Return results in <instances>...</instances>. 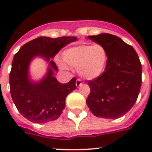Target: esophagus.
Masks as SVG:
<instances>
[{
	"instance_id": "obj_1",
	"label": "esophagus",
	"mask_w": 152,
	"mask_h": 152,
	"mask_svg": "<svg viewBox=\"0 0 152 152\" xmlns=\"http://www.w3.org/2000/svg\"><path fill=\"white\" fill-rule=\"evenodd\" d=\"M82 84H83V83L81 82L80 80H79V79H77V80H76V87H77V88H79V87H80V86L82 85Z\"/></svg>"
}]
</instances>
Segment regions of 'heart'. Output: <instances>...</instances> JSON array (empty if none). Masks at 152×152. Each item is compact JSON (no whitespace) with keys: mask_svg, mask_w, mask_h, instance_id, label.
<instances>
[{"mask_svg":"<svg viewBox=\"0 0 152 152\" xmlns=\"http://www.w3.org/2000/svg\"><path fill=\"white\" fill-rule=\"evenodd\" d=\"M62 57L67 64L78 69L80 76L86 80H93L101 76L108 61L106 50L99 44L72 46L63 52Z\"/></svg>","mask_w":152,"mask_h":152,"instance_id":"obj_1","label":"heart"}]
</instances>
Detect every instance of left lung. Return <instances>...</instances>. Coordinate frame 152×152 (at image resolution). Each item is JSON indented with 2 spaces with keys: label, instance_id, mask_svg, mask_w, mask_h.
Here are the masks:
<instances>
[{
  "label": "left lung",
  "instance_id": "left-lung-1",
  "mask_svg": "<svg viewBox=\"0 0 152 152\" xmlns=\"http://www.w3.org/2000/svg\"><path fill=\"white\" fill-rule=\"evenodd\" d=\"M108 53L105 72L88 82L91 88L87 105L99 118L116 119L131 110L139 95L142 66L133 47L118 36L106 33L88 36Z\"/></svg>",
  "mask_w": 152,
  "mask_h": 152
}]
</instances>
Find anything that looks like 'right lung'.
Here are the masks:
<instances>
[{
	"label": "right lung",
	"instance_id": "obj_1",
	"mask_svg": "<svg viewBox=\"0 0 152 152\" xmlns=\"http://www.w3.org/2000/svg\"><path fill=\"white\" fill-rule=\"evenodd\" d=\"M76 37L52 39L39 37L28 42L14 56L9 75L10 93L16 108L25 118L34 123H46L59 118L65 106V99L76 88V78L61 83L54 75L58 71L53 61L55 55ZM35 57L48 64L45 76L38 81L29 75V64Z\"/></svg>",
	"mask_w": 152,
	"mask_h": 152
}]
</instances>
